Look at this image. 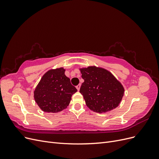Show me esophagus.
Returning a JSON list of instances; mask_svg holds the SVG:
<instances>
[{
  "label": "esophagus",
  "instance_id": "34e87169",
  "mask_svg": "<svg viewBox=\"0 0 159 159\" xmlns=\"http://www.w3.org/2000/svg\"><path fill=\"white\" fill-rule=\"evenodd\" d=\"M80 87H81V85H80V84H78V85L76 86V88H77V89H78V90L79 91L80 89Z\"/></svg>",
  "mask_w": 159,
  "mask_h": 159
}]
</instances>
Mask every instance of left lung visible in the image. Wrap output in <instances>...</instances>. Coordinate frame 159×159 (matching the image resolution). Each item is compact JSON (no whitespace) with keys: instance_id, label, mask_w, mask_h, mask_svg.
I'll list each match as a JSON object with an SVG mask.
<instances>
[{"instance_id":"left-lung-1","label":"left lung","mask_w":159,"mask_h":159,"mask_svg":"<svg viewBox=\"0 0 159 159\" xmlns=\"http://www.w3.org/2000/svg\"><path fill=\"white\" fill-rule=\"evenodd\" d=\"M80 70L84 80L80 92L91 111L102 113L118 106L125 89L121 83L109 71L95 66L80 68Z\"/></svg>"}]
</instances>
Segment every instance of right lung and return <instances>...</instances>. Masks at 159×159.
Listing matches in <instances>:
<instances>
[{
  "instance_id": "1",
  "label": "right lung",
  "mask_w": 159,
  "mask_h": 159,
  "mask_svg": "<svg viewBox=\"0 0 159 159\" xmlns=\"http://www.w3.org/2000/svg\"><path fill=\"white\" fill-rule=\"evenodd\" d=\"M64 68L51 69L43 75L34 91V98L44 112L57 113L68 106L77 91Z\"/></svg>"
}]
</instances>
